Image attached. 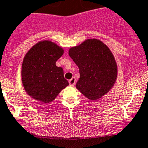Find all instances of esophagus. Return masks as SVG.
I'll return each mask as SVG.
<instances>
[{
	"mask_svg": "<svg viewBox=\"0 0 148 148\" xmlns=\"http://www.w3.org/2000/svg\"><path fill=\"white\" fill-rule=\"evenodd\" d=\"M69 85L71 86H74V85H75L76 83V79H75V77H72L71 79H69Z\"/></svg>",
	"mask_w": 148,
	"mask_h": 148,
	"instance_id": "1",
	"label": "esophagus"
}]
</instances>
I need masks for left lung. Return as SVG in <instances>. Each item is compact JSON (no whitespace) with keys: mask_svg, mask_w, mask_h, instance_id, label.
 <instances>
[{"mask_svg":"<svg viewBox=\"0 0 148 148\" xmlns=\"http://www.w3.org/2000/svg\"><path fill=\"white\" fill-rule=\"evenodd\" d=\"M69 54L79 69L76 88L90 100H97L110 91L117 79L114 54L103 42L87 39L71 47Z\"/></svg>","mask_w":148,"mask_h":148,"instance_id":"8db88e82","label":"left lung"}]
</instances>
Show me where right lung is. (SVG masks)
Listing matches in <instances>:
<instances>
[{
    "mask_svg": "<svg viewBox=\"0 0 148 148\" xmlns=\"http://www.w3.org/2000/svg\"><path fill=\"white\" fill-rule=\"evenodd\" d=\"M64 49L51 40L34 44L25 55L21 69L22 83L26 94L39 102L48 104L69 85L63 69L56 66Z\"/></svg>",
    "mask_w": 148,
    "mask_h": 148,
    "instance_id": "add662e5",
    "label": "right lung"
}]
</instances>
